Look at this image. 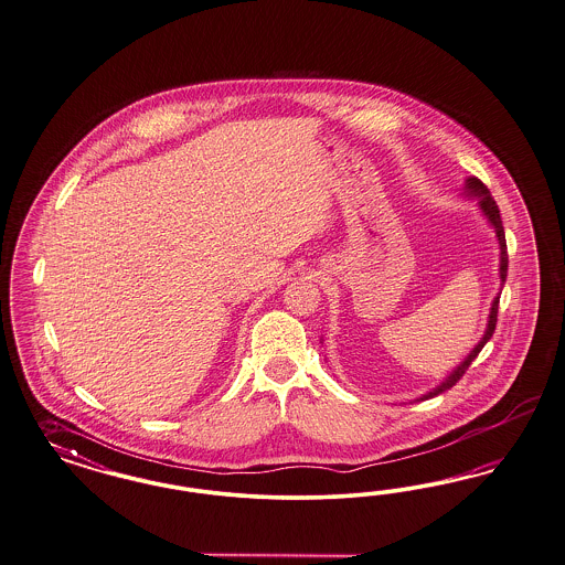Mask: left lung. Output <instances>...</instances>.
Instances as JSON below:
<instances>
[{"mask_svg":"<svg viewBox=\"0 0 565 565\" xmlns=\"http://www.w3.org/2000/svg\"><path fill=\"white\" fill-rule=\"evenodd\" d=\"M466 192L467 195H478L480 198V209H482V213L487 214L488 221H490V225L494 227V232H497V239H499V248H501V265H499V273H501V281L505 284L507 277V265H509V256H507V242H505V230H503V221H501V213H499V206H497V202L492 200V195L488 192L487 185L478 179V177H469L466 181ZM499 298L501 296H497L494 300H492V307H490V315H488V326L487 331H484V335H482V340L478 342V347L473 349V351L467 354L466 361L457 367V370L452 371L450 375H448L447 380L440 384V386H436L434 390H429L428 394H424L419 401H428V398H434L436 394H440V392H445V390L452 388L461 377H463V373L469 370V365H471V361L480 354V351L484 349V344H487L488 340L492 338V333H494V328H497V312H499Z\"/></svg>","mask_w":565,"mask_h":565,"instance_id":"left-lung-1","label":"left lung"}]
</instances>
